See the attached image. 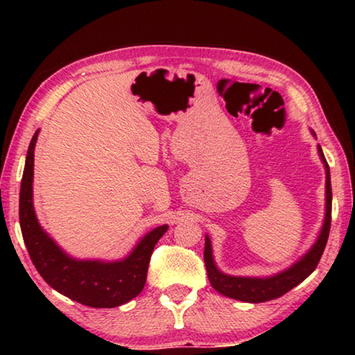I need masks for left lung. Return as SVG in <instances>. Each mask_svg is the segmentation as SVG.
Here are the masks:
<instances>
[{
  "mask_svg": "<svg viewBox=\"0 0 355 355\" xmlns=\"http://www.w3.org/2000/svg\"><path fill=\"white\" fill-rule=\"evenodd\" d=\"M311 135L316 136L313 130H311ZM318 155H320L324 169H326V216H324L321 232L313 245H311L307 250V254L300 257L296 263H293L290 268H286L277 274L268 275V277H239V275H230L222 272L220 269L216 266L211 239H209L208 235H205L203 258H205L209 284H211L216 291L224 294L227 297L243 300V302H266V300H272L284 296L285 293L293 290L294 286H297L300 282H304L315 271L318 263L321 260L322 252L326 249L330 232V219H332V186H330V171L327 161L324 158L321 146H318Z\"/></svg>",
  "mask_w": 355,
  "mask_h": 355,
  "instance_id": "left-lung-1",
  "label": "left lung"
}]
</instances>
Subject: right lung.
I'll return each instance as SVG.
<instances>
[{
  "label": "right lung",
  "mask_w": 355,
  "mask_h": 355,
  "mask_svg": "<svg viewBox=\"0 0 355 355\" xmlns=\"http://www.w3.org/2000/svg\"><path fill=\"white\" fill-rule=\"evenodd\" d=\"M37 136L39 130L28 148L19 209L23 241L33 264L51 288L87 307L114 309L130 302L146 285L150 257L169 225H159L144 235L122 260H78L69 255L42 228L34 211V148Z\"/></svg>",
  "instance_id": "right-lung-1"
}]
</instances>
